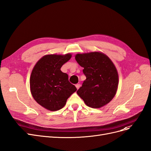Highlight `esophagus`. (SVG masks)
I'll return each mask as SVG.
<instances>
[{"label":"esophagus","mask_w":151,"mask_h":151,"mask_svg":"<svg viewBox=\"0 0 151 151\" xmlns=\"http://www.w3.org/2000/svg\"><path fill=\"white\" fill-rule=\"evenodd\" d=\"M75 86H76V88H77V89H78V88H80V84H79V83H77V84H76V85H75Z\"/></svg>","instance_id":"esophagus-1"}]
</instances>
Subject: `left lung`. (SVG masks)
Returning <instances> with one entry per match:
<instances>
[{"instance_id":"1","label":"left lung","mask_w":151,"mask_h":151,"mask_svg":"<svg viewBox=\"0 0 151 151\" xmlns=\"http://www.w3.org/2000/svg\"><path fill=\"white\" fill-rule=\"evenodd\" d=\"M75 59L83 67L86 80L76 93L85 104L100 108L113 99L118 89V74L113 63L99 52L78 54Z\"/></svg>"}]
</instances>
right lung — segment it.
<instances>
[{"instance_id":"obj_1","label":"right lung","mask_w":151,"mask_h":151,"mask_svg":"<svg viewBox=\"0 0 151 151\" xmlns=\"http://www.w3.org/2000/svg\"><path fill=\"white\" fill-rule=\"evenodd\" d=\"M71 58V54L44 55L32 71L29 85L32 96L38 104L49 111L62 109L76 91L75 86L69 81L68 75L61 71Z\"/></svg>"}]
</instances>
